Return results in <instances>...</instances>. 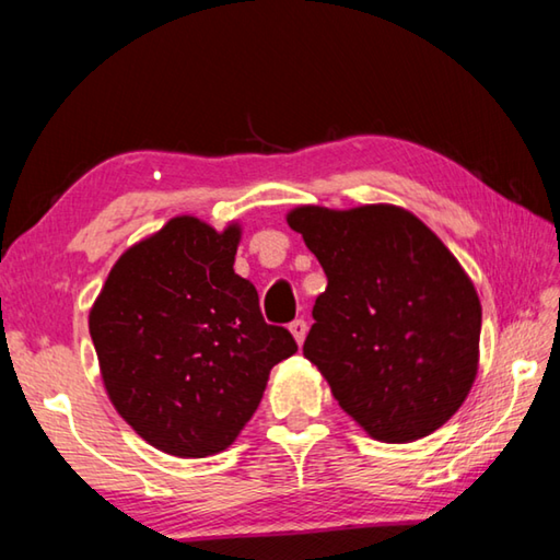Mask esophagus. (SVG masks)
Segmentation results:
<instances>
[{"label": "esophagus", "mask_w": 560, "mask_h": 560, "mask_svg": "<svg viewBox=\"0 0 560 560\" xmlns=\"http://www.w3.org/2000/svg\"><path fill=\"white\" fill-rule=\"evenodd\" d=\"M289 330H291V336L296 338V343L301 346L303 338H306V334H308V324H306V320H303V318H296V320H291Z\"/></svg>", "instance_id": "obj_1"}]
</instances>
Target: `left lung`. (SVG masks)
<instances>
[{
	"label": "left lung",
	"mask_w": 560,
	"mask_h": 560,
	"mask_svg": "<svg viewBox=\"0 0 560 560\" xmlns=\"http://www.w3.org/2000/svg\"><path fill=\"white\" fill-rule=\"evenodd\" d=\"M328 287L303 355L371 438L415 442L459 410L477 377L481 303L430 226L395 205L287 214Z\"/></svg>",
	"instance_id": "1"
}]
</instances>
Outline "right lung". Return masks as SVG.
Segmentation results:
<instances>
[{
	"mask_svg": "<svg viewBox=\"0 0 560 560\" xmlns=\"http://www.w3.org/2000/svg\"><path fill=\"white\" fill-rule=\"evenodd\" d=\"M240 224L173 217L110 269L89 328L113 407L155 450L200 459L252 420L271 368L299 350L234 273Z\"/></svg>",
	"mask_w": 560,
	"mask_h": 560,
	"instance_id": "add662e5",
	"label": "right lung"
}]
</instances>
